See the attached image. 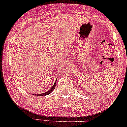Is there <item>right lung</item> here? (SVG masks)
<instances>
[{
	"label": "right lung",
	"instance_id": "obj_1",
	"mask_svg": "<svg viewBox=\"0 0 127 127\" xmlns=\"http://www.w3.org/2000/svg\"><path fill=\"white\" fill-rule=\"evenodd\" d=\"M56 82H57V80H56L55 83L54 84V85H53V86H52V88H51L50 90H49L47 92H45V93H42V94H37V96H44V95H48L49 94H50V93H52L53 92V90L55 89V88L56 87Z\"/></svg>",
	"mask_w": 127,
	"mask_h": 127
}]
</instances>
